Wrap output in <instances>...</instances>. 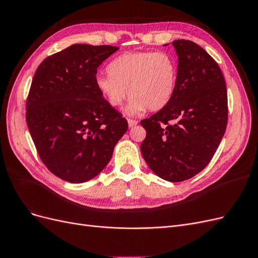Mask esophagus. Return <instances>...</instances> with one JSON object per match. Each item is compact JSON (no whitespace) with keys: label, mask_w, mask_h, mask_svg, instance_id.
<instances>
[{"label":"esophagus","mask_w":258,"mask_h":258,"mask_svg":"<svg viewBox=\"0 0 258 258\" xmlns=\"http://www.w3.org/2000/svg\"><path fill=\"white\" fill-rule=\"evenodd\" d=\"M136 124H138V121L137 120H134V119H128V126L129 128H134Z\"/></svg>","instance_id":"esophagus-1"}]
</instances>
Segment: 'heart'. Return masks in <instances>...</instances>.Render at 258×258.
<instances>
[{
    "mask_svg": "<svg viewBox=\"0 0 258 258\" xmlns=\"http://www.w3.org/2000/svg\"><path fill=\"white\" fill-rule=\"evenodd\" d=\"M110 75L99 74L96 86L107 103L119 106L128 96L126 112L137 116L165 107L172 99L178 79L177 61L166 51H130L108 64Z\"/></svg>",
    "mask_w": 258,
    "mask_h": 258,
    "instance_id": "b5f03b06",
    "label": "heart"
}]
</instances>
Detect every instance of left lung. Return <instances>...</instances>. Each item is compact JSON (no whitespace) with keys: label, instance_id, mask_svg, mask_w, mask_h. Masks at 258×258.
<instances>
[{"label":"left lung","instance_id":"1","mask_svg":"<svg viewBox=\"0 0 258 258\" xmlns=\"http://www.w3.org/2000/svg\"><path fill=\"white\" fill-rule=\"evenodd\" d=\"M166 44L165 46H167ZM178 79L170 102L141 124V153L160 178L182 182L204 170L227 126V89L220 67L191 41L176 40Z\"/></svg>","mask_w":258,"mask_h":258}]
</instances>
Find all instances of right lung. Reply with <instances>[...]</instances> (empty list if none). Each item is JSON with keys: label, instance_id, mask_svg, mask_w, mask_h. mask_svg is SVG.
Masks as SVG:
<instances>
[{"label": "right lung", "instance_id": "1", "mask_svg": "<svg viewBox=\"0 0 258 258\" xmlns=\"http://www.w3.org/2000/svg\"><path fill=\"white\" fill-rule=\"evenodd\" d=\"M118 49L74 44L36 69L27 100V124L44 165L67 182L96 177L128 129L126 118L96 86L97 69Z\"/></svg>", "mask_w": 258, "mask_h": 258}]
</instances>
